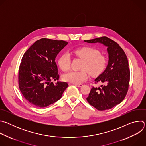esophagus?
<instances>
[{"label":"esophagus","mask_w":146,"mask_h":146,"mask_svg":"<svg viewBox=\"0 0 146 146\" xmlns=\"http://www.w3.org/2000/svg\"><path fill=\"white\" fill-rule=\"evenodd\" d=\"M73 84L76 86H77V87H81L82 86V84H75V83H73Z\"/></svg>","instance_id":"1"}]
</instances>
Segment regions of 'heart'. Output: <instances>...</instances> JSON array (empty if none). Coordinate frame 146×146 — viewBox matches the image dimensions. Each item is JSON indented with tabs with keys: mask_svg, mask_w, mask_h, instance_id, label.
Masks as SVG:
<instances>
[{
	"mask_svg": "<svg viewBox=\"0 0 146 146\" xmlns=\"http://www.w3.org/2000/svg\"><path fill=\"white\" fill-rule=\"evenodd\" d=\"M74 54L84 60L81 71H70L62 76L63 80L69 82L78 84L88 78V71L90 75L96 76L101 74L105 69L107 60L100 52L91 47H82L74 51ZM60 69L66 71L70 67V58L68 54L61 55L58 60ZM88 71L87 72V71Z\"/></svg>",
	"mask_w": 146,
	"mask_h": 146,
	"instance_id": "heart-1",
	"label": "heart"
}]
</instances>
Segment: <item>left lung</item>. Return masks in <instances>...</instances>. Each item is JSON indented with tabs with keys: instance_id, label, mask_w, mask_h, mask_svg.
Wrapping results in <instances>:
<instances>
[{
	"instance_id": "1",
	"label": "left lung",
	"mask_w": 146,
	"mask_h": 146,
	"mask_svg": "<svg viewBox=\"0 0 146 146\" xmlns=\"http://www.w3.org/2000/svg\"><path fill=\"white\" fill-rule=\"evenodd\" d=\"M88 43H100L107 47L109 60L106 69L95 79L100 87H92L87 100L98 110H109L120 103L125 97L130 79L127 55L122 48L107 37L84 40Z\"/></svg>"
}]
</instances>
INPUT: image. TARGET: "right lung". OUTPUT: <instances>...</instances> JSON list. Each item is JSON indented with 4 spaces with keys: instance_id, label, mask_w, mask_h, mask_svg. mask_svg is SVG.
Listing matches in <instances>:
<instances>
[{
    "instance_id": "right-lung-1",
    "label": "right lung",
    "mask_w": 146,
    "mask_h": 146,
    "mask_svg": "<svg viewBox=\"0 0 146 146\" xmlns=\"http://www.w3.org/2000/svg\"><path fill=\"white\" fill-rule=\"evenodd\" d=\"M63 40L41 38L25 52L19 68V88L24 97L37 108H46L60 99L68 87L58 81L55 58L67 44ZM51 80L58 81L54 85Z\"/></svg>"
}]
</instances>
